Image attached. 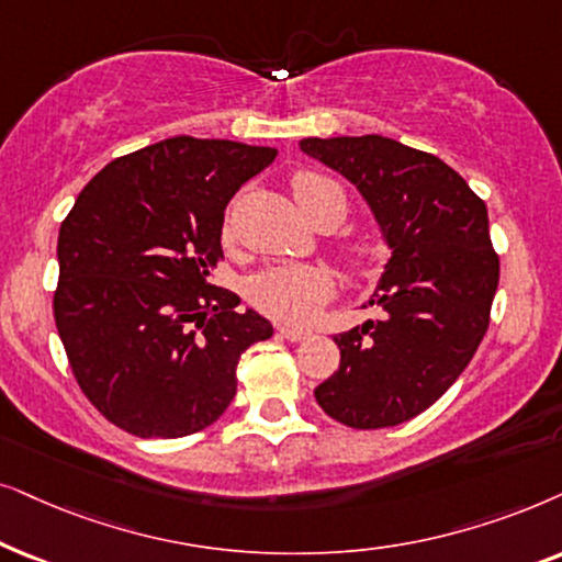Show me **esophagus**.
Wrapping results in <instances>:
<instances>
[{
  "label": "esophagus",
  "mask_w": 562,
  "mask_h": 562,
  "mask_svg": "<svg viewBox=\"0 0 562 562\" xmlns=\"http://www.w3.org/2000/svg\"><path fill=\"white\" fill-rule=\"evenodd\" d=\"M280 336L288 341H303L308 331H301V328H293V326H280Z\"/></svg>",
  "instance_id": "1"
}]
</instances>
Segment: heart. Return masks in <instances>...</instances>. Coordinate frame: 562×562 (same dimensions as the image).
I'll list each match as a JSON object with an SVG mask.
<instances>
[{
  "mask_svg": "<svg viewBox=\"0 0 562 562\" xmlns=\"http://www.w3.org/2000/svg\"><path fill=\"white\" fill-rule=\"evenodd\" d=\"M295 203L305 218L316 223L324 213H331L336 223L347 213V194L331 177L318 171H297L290 179ZM387 241L378 231H359L339 241L341 265L355 277H375L383 269ZM334 293V277L318 265H274L257 272L246 285V295L265 316L285 324H305Z\"/></svg>",
  "mask_w": 562,
  "mask_h": 562,
  "instance_id": "obj_1",
  "label": "heart"
}]
</instances>
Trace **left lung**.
Here are the masks:
<instances>
[{"label": "left lung", "instance_id": "8db88e82", "mask_svg": "<svg viewBox=\"0 0 562 562\" xmlns=\"http://www.w3.org/2000/svg\"><path fill=\"white\" fill-rule=\"evenodd\" d=\"M357 184L393 249L370 297L385 316L334 336L341 362L313 395L351 429H385L447 393L491 324L498 254L488 211L452 167L383 136L303 138Z\"/></svg>", "mask_w": 562, "mask_h": 562}]
</instances>
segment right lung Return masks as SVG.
I'll use <instances>...</instances> for the list:
<instances>
[{
	"label": "right lung",
	"instance_id": "obj_1",
	"mask_svg": "<svg viewBox=\"0 0 562 562\" xmlns=\"http://www.w3.org/2000/svg\"><path fill=\"white\" fill-rule=\"evenodd\" d=\"M269 146L177 136L110 161L58 231L54 318L89 403L123 431L177 439L218 422L238 359L272 336L207 277L238 187Z\"/></svg>",
	"mask_w": 562,
	"mask_h": 562
}]
</instances>
